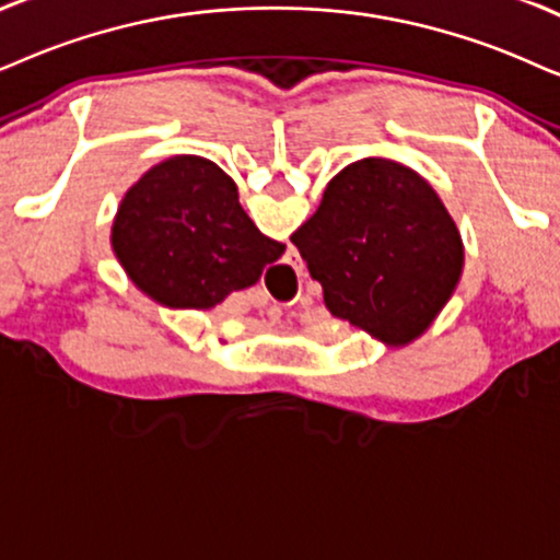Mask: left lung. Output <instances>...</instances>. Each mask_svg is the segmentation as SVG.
<instances>
[{
	"label": "left lung",
	"mask_w": 560,
	"mask_h": 560,
	"mask_svg": "<svg viewBox=\"0 0 560 560\" xmlns=\"http://www.w3.org/2000/svg\"><path fill=\"white\" fill-rule=\"evenodd\" d=\"M292 243L325 307L390 343L429 328L463 268V240L434 188L393 160L343 167Z\"/></svg>",
	"instance_id": "left-lung-1"
}]
</instances>
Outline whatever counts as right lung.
Instances as JSON below:
<instances>
[{
    "label": "right lung",
    "mask_w": 560,
    "mask_h": 560,
    "mask_svg": "<svg viewBox=\"0 0 560 560\" xmlns=\"http://www.w3.org/2000/svg\"><path fill=\"white\" fill-rule=\"evenodd\" d=\"M113 247L139 289L198 310L253 287L284 253L240 207L235 180L194 154L160 162L126 194Z\"/></svg>",
    "instance_id": "add662e5"
}]
</instances>
